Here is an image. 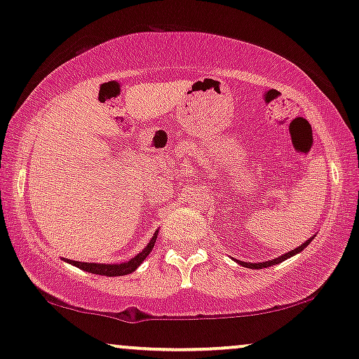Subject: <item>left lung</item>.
<instances>
[{
  "instance_id": "1",
  "label": "left lung",
  "mask_w": 359,
  "mask_h": 359,
  "mask_svg": "<svg viewBox=\"0 0 359 359\" xmlns=\"http://www.w3.org/2000/svg\"><path fill=\"white\" fill-rule=\"evenodd\" d=\"M313 240V237H311L307 240V242H304L302 245H299L297 248H294V250H291V252H287V253H284V255H281V257H278V258H273V259H268V262H259V263H247V262H240V259H235V262H237L238 264H242V266H245V268H250V269H263V268H268V266H273V264H278V263H283L284 259H287V258H291V257H294V255H297V253H301L304 248L307 247L309 243H311Z\"/></svg>"
}]
</instances>
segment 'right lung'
<instances>
[{"mask_svg": "<svg viewBox=\"0 0 359 359\" xmlns=\"http://www.w3.org/2000/svg\"><path fill=\"white\" fill-rule=\"evenodd\" d=\"M156 235H158V230H155L154 237L150 238V242L147 247L142 250L139 255H135L134 258H130L129 262L126 263H114V264H104V263H85V262H75V259H68V258H63V262L73 264V266L83 269V271L86 273H93V274H101V276H126V274H130L132 271H135L137 268L140 266L142 263H144V259L149 257L151 248H154V245L156 242Z\"/></svg>", "mask_w": 359, "mask_h": 359, "instance_id": "obj_1", "label": "right lung"}]
</instances>
